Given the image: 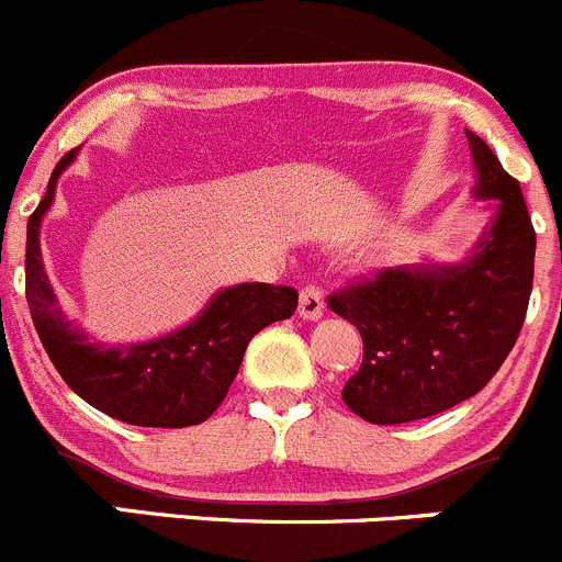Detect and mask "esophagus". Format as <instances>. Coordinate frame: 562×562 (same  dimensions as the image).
Segmentation results:
<instances>
[{
    "instance_id": "1",
    "label": "esophagus",
    "mask_w": 562,
    "mask_h": 562,
    "mask_svg": "<svg viewBox=\"0 0 562 562\" xmlns=\"http://www.w3.org/2000/svg\"><path fill=\"white\" fill-rule=\"evenodd\" d=\"M299 315L304 321H318L324 315V293L315 285L302 288V296H299Z\"/></svg>"
}]
</instances>
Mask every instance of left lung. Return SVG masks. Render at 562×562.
I'll use <instances>...</instances> for the list:
<instances>
[{
  "mask_svg": "<svg viewBox=\"0 0 562 562\" xmlns=\"http://www.w3.org/2000/svg\"><path fill=\"white\" fill-rule=\"evenodd\" d=\"M467 139L475 198L497 205L470 258L453 266H390L329 296L331 313L351 321L364 346L342 401L375 426L434 417L477 395L525 324L536 231L519 181L481 136L467 131Z\"/></svg>",
  "mask_w": 562,
  "mask_h": 562,
  "instance_id": "obj_1",
  "label": "left lung"
}]
</instances>
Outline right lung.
<instances>
[{
    "label": "right lung",
    "instance_id": "obj_1",
    "mask_svg": "<svg viewBox=\"0 0 562 562\" xmlns=\"http://www.w3.org/2000/svg\"><path fill=\"white\" fill-rule=\"evenodd\" d=\"M76 154L59 159L46 198L26 222V302L37 337L65 384L98 412L143 428L198 426L225 401L249 340L296 313V288L241 282L214 293L198 318L170 335L123 346L92 342L63 315L41 258V222Z\"/></svg>",
    "mask_w": 562,
    "mask_h": 562
}]
</instances>
